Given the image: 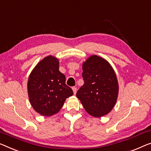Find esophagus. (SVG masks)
<instances>
[{
	"instance_id": "esophagus-1",
	"label": "esophagus",
	"mask_w": 151,
	"mask_h": 151,
	"mask_svg": "<svg viewBox=\"0 0 151 151\" xmlns=\"http://www.w3.org/2000/svg\"><path fill=\"white\" fill-rule=\"evenodd\" d=\"M73 90L74 94H76V87H73Z\"/></svg>"
}]
</instances>
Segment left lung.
<instances>
[{
  "mask_svg": "<svg viewBox=\"0 0 151 151\" xmlns=\"http://www.w3.org/2000/svg\"><path fill=\"white\" fill-rule=\"evenodd\" d=\"M84 84L76 97L85 111L94 117H101L112 111L119 93L116 74L104 58L91 55L83 64Z\"/></svg>",
  "mask_w": 151,
  "mask_h": 151,
  "instance_id": "obj_1",
  "label": "left lung"
}]
</instances>
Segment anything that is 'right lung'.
<instances>
[{
  "instance_id": "1",
  "label": "right lung",
  "mask_w": 151,
  "mask_h": 151,
  "mask_svg": "<svg viewBox=\"0 0 151 151\" xmlns=\"http://www.w3.org/2000/svg\"><path fill=\"white\" fill-rule=\"evenodd\" d=\"M28 93L33 109L41 115L50 116L60 111L73 91L59 70L58 58L49 55L38 63L29 76Z\"/></svg>"
}]
</instances>
